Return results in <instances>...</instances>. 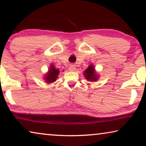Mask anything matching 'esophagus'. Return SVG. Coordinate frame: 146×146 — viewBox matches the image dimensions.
Instances as JSON below:
<instances>
[{"mask_svg": "<svg viewBox=\"0 0 146 146\" xmlns=\"http://www.w3.org/2000/svg\"><path fill=\"white\" fill-rule=\"evenodd\" d=\"M69 70L71 71H75L76 70V67H75V65H74V64H71L70 66V67H69Z\"/></svg>", "mask_w": 146, "mask_h": 146, "instance_id": "obj_1", "label": "esophagus"}]
</instances>
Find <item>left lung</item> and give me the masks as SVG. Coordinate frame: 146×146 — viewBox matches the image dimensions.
<instances>
[{
	"label": "left lung",
	"mask_w": 146,
	"mask_h": 146,
	"mask_svg": "<svg viewBox=\"0 0 146 146\" xmlns=\"http://www.w3.org/2000/svg\"><path fill=\"white\" fill-rule=\"evenodd\" d=\"M84 76H85L86 80L90 82H95L98 78V76L95 72V68L93 65H90L86 70L84 71Z\"/></svg>",
	"instance_id": "obj_1"
}]
</instances>
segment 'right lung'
<instances>
[{"label": "right lung", "instance_id": "1", "mask_svg": "<svg viewBox=\"0 0 146 146\" xmlns=\"http://www.w3.org/2000/svg\"><path fill=\"white\" fill-rule=\"evenodd\" d=\"M59 74V70L55 68V66L53 64L50 66V68H49L48 72L44 77L46 82L47 83H53L55 82L56 78H58V75Z\"/></svg>", "mask_w": 146, "mask_h": 146}]
</instances>
